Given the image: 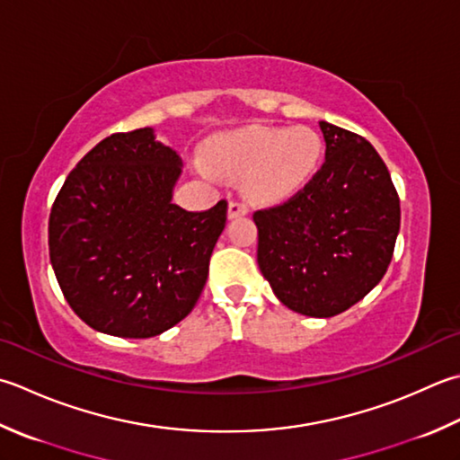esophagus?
I'll return each instance as SVG.
<instances>
[{"label": "esophagus", "instance_id": "34e87169", "mask_svg": "<svg viewBox=\"0 0 460 460\" xmlns=\"http://www.w3.org/2000/svg\"><path fill=\"white\" fill-rule=\"evenodd\" d=\"M247 213H249V207H247L245 203H241V201H231V203H229V209H227L229 219L245 217Z\"/></svg>", "mask_w": 460, "mask_h": 460}]
</instances>
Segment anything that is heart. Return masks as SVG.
Returning <instances> with one entry per match:
<instances>
[{"label":"heart","instance_id":"1","mask_svg":"<svg viewBox=\"0 0 460 460\" xmlns=\"http://www.w3.org/2000/svg\"><path fill=\"white\" fill-rule=\"evenodd\" d=\"M323 139L311 128H245L223 133L207 146L201 173L245 179L257 201L275 203L299 191L317 173Z\"/></svg>","mask_w":460,"mask_h":460}]
</instances>
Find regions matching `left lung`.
<instances>
[{
	"instance_id": "left-lung-1",
	"label": "left lung",
	"mask_w": 460,
	"mask_h": 460,
	"mask_svg": "<svg viewBox=\"0 0 460 460\" xmlns=\"http://www.w3.org/2000/svg\"><path fill=\"white\" fill-rule=\"evenodd\" d=\"M319 128L325 164L289 201L253 213L257 263L285 307L335 317L389 269L401 205L371 143L327 121Z\"/></svg>"
}]
</instances>
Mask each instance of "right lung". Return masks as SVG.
Returning a JSON list of instances; mask_svg holds the SVG:
<instances>
[{
	"instance_id": "1",
	"label": "right lung",
	"mask_w": 460,
	"mask_h": 460,
	"mask_svg": "<svg viewBox=\"0 0 460 460\" xmlns=\"http://www.w3.org/2000/svg\"><path fill=\"white\" fill-rule=\"evenodd\" d=\"M181 157L151 128L113 133L67 175L49 213V259L89 327L147 339L193 311L227 201L193 213L173 201Z\"/></svg>"
}]
</instances>
